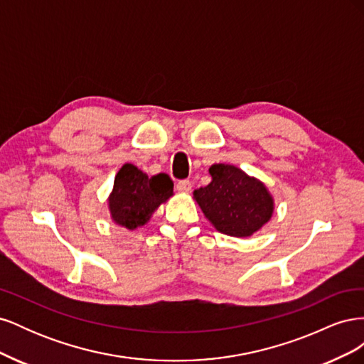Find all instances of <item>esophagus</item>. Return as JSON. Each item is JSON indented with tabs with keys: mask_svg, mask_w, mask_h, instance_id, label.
<instances>
[{
	"mask_svg": "<svg viewBox=\"0 0 364 364\" xmlns=\"http://www.w3.org/2000/svg\"><path fill=\"white\" fill-rule=\"evenodd\" d=\"M176 190H178L179 193H190L191 191V182L190 181H179L178 183H176Z\"/></svg>",
	"mask_w": 364,
	"mask_h": 364,
	"instance_id": "esophagus-1",
	"label": "esophagus"
}]
</instances>
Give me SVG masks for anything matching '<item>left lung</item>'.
I'll use <instances>...</instances> for the list:
<instances>
[{
    "mask_svg": "<svg viewBox=\"0 0 364 364\" xmlns=\"http://www.w3.org/2000/svg\"><path fill=\"white\" fill-rule=\"evenodd\" d=\"M211 182L193 196L218 232L247 238L270 222L274 199L266 183L230 164L209 167Z\"/></svg>",
    "mask_w": 364,
    "mask_h": 364,
    "instance_id": "left-lung-1",
    "label": "left lung"
}]
</instances>
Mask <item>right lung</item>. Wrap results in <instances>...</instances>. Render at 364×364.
Wrapping results in <instances>:
<instances>
[{
    "label": "right lung",
    "instance_id": "1",
    "mask_svg": "<svg viewBox=\"0 0 364 364\" xmlns=\"http://www.w3.org/2000/svg\"><path fill=\"white\" fill-rule=\"evenodd\" d=\"M168 174L149 176L134 164H124L115 176L114 188L107 197L111 220L129 230L149 223L153 213L173 196Z\"/></svg>",
    "mask_w": 364,
    "mask_h": 364
}]
</instances>
